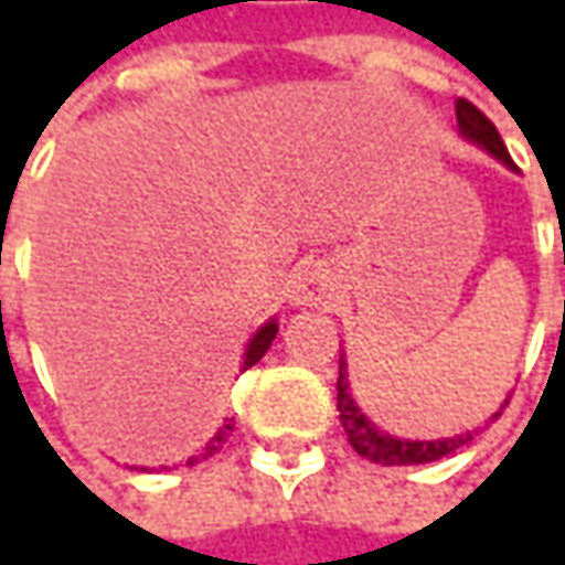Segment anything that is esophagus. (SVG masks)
<instances>
[{
  "label": "esophagus",
  "mask_w": 565,
  "mask_h": 565,
  "mask_svg": "<svg viewBox=\"0 0 565 565\" xmlns=\"http://www.w3.org/2000/svg\"><path fill=\"white\" fill-rule=\"evenodd\" d=\"M333 295V273L323 264H305L298 267L289 282V301L292 305H320Z\"/></svg>",
  "instance_id": "obj_1"
}]
</instances>
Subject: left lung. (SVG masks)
Returning a JSON list of instances; mask_svg holds the SVG:
<instances>
[{"instance_id":"8db88e82","label":"left lung","mask_w":565,"mask_h":565,"mask_svg":"<svg viewBox=\"0 0 565 565\" xmlns=\"http://www.w3.org/2000/svg\"><path fill=\"white\" fill-rule=\"evenodd\" d=\"M456 119H459V131L462 138L475 141L478 147H484L488 153H493L503 166L512 169V157L507 150V143L500 138V131L493 128V121L468 99L456 103ZM565 260V257H563ZM337 408L342 430L349 437L352 449L364 456L367 462H377V466H422V462H437L449 452H456L459 446H466L471 440V430L468 434H456V437H446V440H402V437H390L386 430H380L377 424L367 422V415L361 412L352 393H349V374H345V361H339V380H337ZM500 418V412L493 415ZM490 418V422H493Z\"/></svg>"}]
</instances>
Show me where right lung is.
<instances>
[{
	"mask_svg": "<svg viewBox=\"0 0 565 565\" xmlns=\"http://www.w3.org/2000/svg\"><path fill=\"white\" fill-rule=\"evenodd\" d=\"M276 330H279V323L276 320H267L257 333H254V339L248 342V349H245V361H242V371H248L250 364H257V361L267 355V349H270V342L276 339ZM228 434H232V418H228L210 440H206V446L198 452V456H191L188 459V466H194V462H201V459H210V456H216L220 449H223V444L228 440Z\"/></svg>",
	"mask_w": 565,
	"mask_h": 565,
	"instance_id": "1",
	"label": "right lung"
}]
</instances>
